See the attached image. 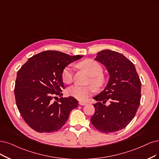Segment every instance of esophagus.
<instances>
[{"label":"esophagus","instance_id":"34e87169","mask_svg":"<svg viewBox=\"0 0 159 159\" xmlns=\"http://www.w3.org/2000/svg\"><path fill=\"white\" fill-rule=\"evenodd\" d=\"M79 105H86V103L83 102H79Z\"/></svg>","mask_w":159,"mask_h":159}]
</instances>
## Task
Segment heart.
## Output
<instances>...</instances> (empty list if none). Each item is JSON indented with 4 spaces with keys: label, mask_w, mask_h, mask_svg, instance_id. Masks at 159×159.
Returning <instances> with one entry per match:
<instances>
[{
    "label": "heart",
    "mask_w": 159,
    "mask_h": 159,
    "mask_svg": "<svg viewBox=\"0 0 159 159\" xmlns=\"http://www.w3.org/2000/svg\"><path fill=\"white\" fill-rule=\"evenodd\" d=\"M79 66L84 70L86 73L90 77V83L93 86L95 89L99 90L104 85L105 83V76L102 74V66L98 61L86 59L79 63ZM73 77V69L70 65L65 67L61 72L62 80L66 84L72 83ZM92 86H81L79 85H74L70 86L67 90L68 94L80 101H84L90 96L94 91Z\"/></svg>",
    "instance_id": "obj_1"
}]
</instances>
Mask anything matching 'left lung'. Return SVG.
Wrapping results in <instances>:
<instances>
[{"label":"left lung","instance_id":"8db88e82","mask_svg":"<svg viewBox=\"0 0 159 159\" xmlns=\"http://www.w3.org/2000/svg\"><path fill=\"white\" fill-rule=\"evenodd\" d=\"M95 60L106 67L109 80L104 90L93 98L95 113L90 121L97 130L108 134L125 128L136 114L142 83L134 63L120 53L105 50ZM109 101L110 103L105 106Z\"/></svg>","mask_w":159,"mask_h":159}]
</instances>
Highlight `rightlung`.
<instances>
[{
    "label": "right lung",
    "instance_id": "obj_1",
    "mask_svg": "<svg viewBox=\"0 0 159 159\" xmlns=\"http://www.w3.org/2000/svg\"><path fill=\"white\" fill-rule=\"evenodd\" d=\"M82 57L47 50L29 58L17 71L16 105L23 120L34 131H57L67 120L70 111L78 107V101L71 96L61 97L57 102L52 99L63 96V68Z\"/></svg>",
    "mask_w": 159,
    "mask_h": 159
}]
</instances>
